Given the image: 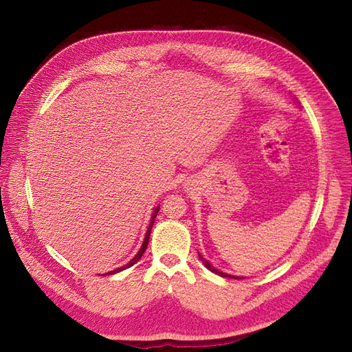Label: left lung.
Here are the masks:
<instances>
[{"instance_id":"8db88e82","label":"left lung","mask_w":352,"mask_h":352,"mask_svg":"<svg viewBox=\"0 0 352 352\" xmlns=\"http://www.w3.org/2000/svg\"><path fill=\"white\" fill-rule=\"evenodd\" d=\"M199 258H201V261H202V264L206 265V267L210 270V272H212V273H216V274H219V276H221V278H230V279H243V278H238V276H232V274H228V273H225V272H221V270H219V269H216L214 265H211L206 258H202L201 255H199Z\"/></svg>"}]
</instances>
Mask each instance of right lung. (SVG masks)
<instances>
[{
  "instance_id": "add662e5",
  "label": "right lung",
  "mask_w": 352,
  "mask_h": 352,
  "mask_svg": "<svg viewBox=\"0 0 352 352\" xmlns=\"http://www.w3.org/2000/svg\"><path fill=\"white\" fill-rule=\"evenodd\" d=\"M158 210H160V207H155V210H154V212H153V217H151V221H150V226H148V230H146V233H145V238H144V243H142L141 250L138 251V254L135 255V257H133L129 263H126L124 265H122V267H119V269H114V270L109 272L107 274H114V273H119V272H122V270H124V269H129L131 265H133L136 261H140V258L142 257V254L145 252V250H146V247H148V241H150L151 229H153V226H154V221H155V217H157V212H158Z\"/></svg>"
}]
</instances>
